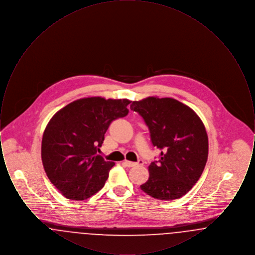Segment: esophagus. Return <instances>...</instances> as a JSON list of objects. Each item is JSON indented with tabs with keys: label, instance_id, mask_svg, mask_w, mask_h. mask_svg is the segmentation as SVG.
<instances>
[{
	"label": "esophagus",
	"instance_id": "1",
	"mask_svg": "<svg viewBox=\"0 0 255 255\" xmlns=\"http://www.w3.org/2000/svg\"><path fill=\"white\" fill-rule=\"evenodd\" d=\"M123 164L124 165H126L127 167H133V166H135V165H137V164H142V161L140 160V161H138V162H133V161H130V160H124L123 161Z\"/></svg>",
	"mask_w": 255,
	"mask_h": 255
}]
</instances>
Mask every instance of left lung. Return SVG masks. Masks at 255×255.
Returning a JSON list of instances; mask_svg holds the SVG:
<instances>
[{
  "label": "left lung",
  "instance_id": "1",
  "mask_svg": "<svg viewBox=\"0 0 255 255\" xmlns=\"http://www.w3.org/2000/svg\"><path fill=\"white\" fill-rule=\"evenodd\" d=\"M130 108L143 119L153 145L160 151L140 189L162 201L181 198L206 166L208 138L204 123L193 110L169 97H147L133 101Z\"/></svg>",
  "mask_w": 255,
  "mask_h": 255
}]
</instances>
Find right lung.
Segmentation results:
<instances>
[{
	"instance_id": "1",
	"label": "right lung",
	"mask_w": 255,
	"mask_h": 255,
	"mask_svg": "<svg viewBox=\"0 0 255 255\" xmlns=\"http://www.w3.org/2000/svg\"><path fill=\"white\" fill-rule=\"evenodd\" d=\"M130 102L81 98L49 121L42 138V161L49 181L67 199L86 200L104 186L115 162L97 152L112 122L128 115Z\"/></svg>"
}]
</instances>
